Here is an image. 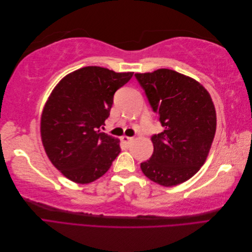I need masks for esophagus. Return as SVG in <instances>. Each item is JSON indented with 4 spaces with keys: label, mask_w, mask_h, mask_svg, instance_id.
<instances>
[{
    "label": "esophagus",
    "mask_w": 252,
    "mask_h": 252,
    "mask_svg": "<svg viewBox=\"0 0 252 252\" xmlns=\"http://www.w3.org/2000/svg\"><path fill=\"white\" fill-rule=\"evenodd\" d=\"M121 140H122V142H123L125 145H129V143H130L132 140H133V138H131V136H127V135H123L121 138Z\"/></svg>",
    "instance_id": "34e87169"
}]
</instances>
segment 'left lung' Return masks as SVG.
<instances>
[{
	"label": "left lung",
	"instance_id": "obj_1",
	"mask_svg": "<svg viewBox=\"0 0 252 252\" xmlns=\"http://www.w3.org/2000/svg\"><path fill=\"white\" fill-rule=\"evenodd\" d=\"M164 131L151 138L154 154L141 169L152 182L175 186L204 165L215 139L217 113L207 90L194 79L171 69L135 73Z\"/></svg>",
	"mask_w": 252,
	"mask_h": 252
}]
</instances>
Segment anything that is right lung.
Instances as JSON below:
<instances>
[{
	"label": "right lung",
	"instance_id": "right-lung-1",
	"mask_svg": "<svg viewBox=\"0 0 252 252\" xmlns=\"http://www.w3.org/2000/svg\"><path fill=\"white\" fill-rule=\"evenodd\" d=\"M133 72L87 66L70 72L53 88L41 116L45 152L64 177L88 184L108 171L121 152L120 140L101 131L116 91Z\"/></svg>",
	"mask_w": 252,
	"mask_h": 252
}]
</instances>
